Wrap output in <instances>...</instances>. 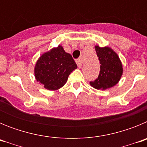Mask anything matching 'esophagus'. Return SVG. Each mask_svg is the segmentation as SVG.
Segmentation results:
<instances>
[{
  "instance_id": "obj_1",
  "label": "esophagus",
  "mask_w": 147,
  "mask_h": 147,
  "mask_svg": "<svg viewBox=\"0 0 147 147\" xmlns=\"http://www.w3.org/2000/svg\"><path fill=\"white\" fill-rule=\"evenodd\" d=\"M76 62V64H77L78 67H80H80H82V60L81 59H78Z\"/></svg>"
}]
</instances>
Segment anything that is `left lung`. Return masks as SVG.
Listing matches in <instances>:
<instances>
[{"mask_svg":"<svg viewBox=\"0 0 147 147\" xmlns=\"http://www.w3.org/2000/svg\"><path fill=\"white\" fill-rule=\"evenodd\" d=\"M100 64V73L98 78L90 85L97 90H106L115 86L123 74V65L119 55L110 47H100L96 45Z\"/></svg>","mask_w":147,"mask_h":147,"instance_id":"1","label":"left lung"}]
</instances>
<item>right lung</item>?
Instances as JSON below:
<instances>
[{
    "label": "right lung",
    "mask_w": 147,
    "mask_h": 147,
    "mask_svg": "<svg viewBox=\"0 0 147 147\" xmlns=\"http://www.w3.org/2000/svg\"><path fill=\"white\" fill-rule=\"evenodd\" d=\"M77 68L72 56L65 51L62 45L53 48L40 56L34 66L37 82L49 90H57L63 87L70 74Z\"/></svg>",
    "instance_id": "right-lung-1"
}]
</instances>
